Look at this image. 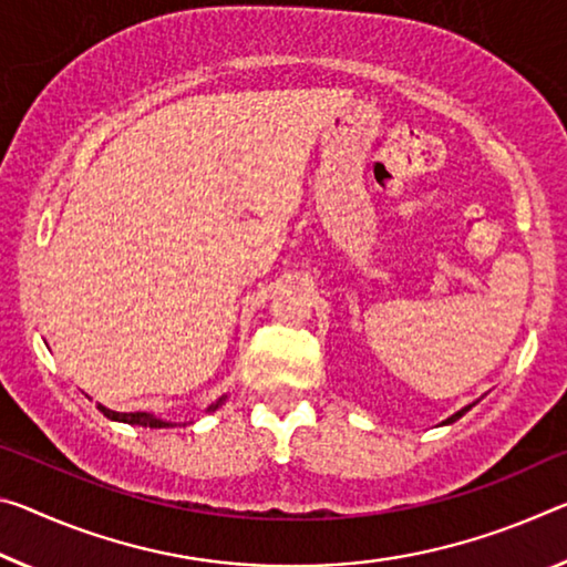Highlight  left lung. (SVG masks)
Returning a JSON list of instances; mask_svg holds the SVG:
<instances>
[{"mask_svg": "<svg viewBox=\"0 0 567 567\" xmlns=\"http://www.w3.org/2000/svg\"><path fill=\"white\" fill-rule=\"evenodd\" d=\"M462 413H464V411H456V413H454V416H452V419H449V421H456V419H460V416H462Z\"/></svg>", "mask_w": 567, "mask_h": 567, "instance_id": "8db88e82", "label": "left lung"}]
</instances>
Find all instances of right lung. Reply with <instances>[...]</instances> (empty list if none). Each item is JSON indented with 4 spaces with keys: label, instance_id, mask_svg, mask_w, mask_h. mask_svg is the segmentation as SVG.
Listing matches in <instances>:
<instances>
[{
    "label": "right lung",
    "instance_id": "right-lung-1",
    "mask_svg": "<svg viewBox=\"0 0 567 567\" xmlns=\"http://www.w3.org/2000/svg\"><path fill=\"white\" fill-rule=\"evenodd\" d=\"M221 403H224V399H219L217 403H212L209 411L219 409ZM101 411H105L107 416L115 419V421H125V424H133V426H148V429H166V426H174V424H168V421H161V419L148 416V413H115V411H107V409H103V406H101Z\"/></svg>",
    "mask_w": 567,
    "mask_h": 567
}]
</instances>
